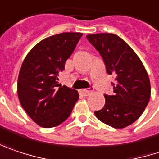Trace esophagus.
Returning <instances> with one entry per match:
<instances>
[{"label": "esophagus", "mask_w": 159, "mask_h": 159, "mask_svg": "<svg viewBox=\"0 0 159 159\" xmlns=\"http://www.w3.org/2000/svg\"><path fill=\"white\" fill-rule=\"evenodd\" d=\"M81 93L84 94V96H88L89 94H91L93 92L91 91V90H87V89H83L82 91H81Z\"/></svg>", "instance_id": "obj_1"}]
</instances>
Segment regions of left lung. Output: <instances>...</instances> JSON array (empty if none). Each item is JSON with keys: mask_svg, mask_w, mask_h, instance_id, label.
<instances>
[{"mask_svg": "<svg viewBox=\"0 0 159 159\" xmlns=\"http://www.w3.org/2000/svg\"><path fill=\"white\" fill-rule=\"evenodd\" d=\"M100 52L108 75L116 77L112 95L105 94L106 105L95 116L115 128L135 122L148 106L151 86L148 72L134 50L114 34L86 35Z\"/></svg>", "mask_w": 159, "mask_h": 159, "instance_id": "left-lung-1", "label": "left lung"}]
</instances>
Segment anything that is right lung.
Returning <instances> with one entry per match:
<instances>
[{"label": "right lung", "mask_w": 159, "mask_h": 159, "mask_svg": "<svg viewBox=\"0 0 159 159\" xmlns=\"http://www.w3.org/2000/svg\"><path fill=\"white\" fill-rule=\"evenodd\" d=\"M82 35L63 33L47 37L33 47L22 62L18 98L27 115L42 127H54L65 121L79 98L76 90L58 84V76Z\"/></svg>", "instance_id": "obj_1"}]
</instances>
